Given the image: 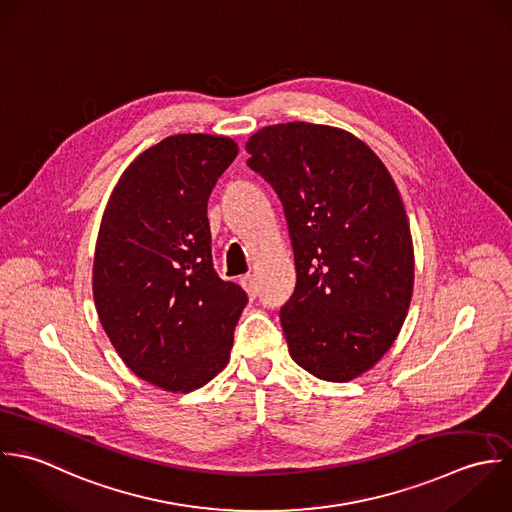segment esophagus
I'll use <instances>...</instances> for the list:
<instances>
[{"instance_id":"1","label":"esophagus","mask_w":512,"mask_h":512,"mask_svg":"<svg viewBox=\"0 0 512 512\" xmlns=\"http://www.w3.org/2000/svg\"><path fill=\"white\" fill-rule=\"evenodd\" d=\"M239 283H241V287H243L251 297H255L257 285H255V277H253V275H243V277L239 279Z\"/></svg>"}]
</instances>
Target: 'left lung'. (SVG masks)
<instances>
[{
	"mask_svg": "<svg viewBox=\"0 0 512 512\" xmlns=\"http://www.w3.org/2000/svg\"><path fill=\"white\" fill-rule=\"evenodd\" d=\"M249 168L279 194L297 287L281 308L291 358L326 382H350L390 350L413 295V241L398 186L348 130L287 122L245 144Z\"/></svg>",
	"mask_w": 512,
	"mask_h": 512,
	"instance_id": "left-lung-1",
	"label": "left lung"
}]
</instances>
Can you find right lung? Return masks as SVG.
Masks as SVG:
<instances>
[{"label": "right lung", "mask_w": 512, "mask_h": 512, "mask_svg": "<svg viewBox=\"0 0 512 512\" xmlns=\"http://www.w3.org/2000/svg\"><path fill=\"white\" fill-rule=\"evenodd\" d=\"M237 142L176 134L118 178L95 247L93 297L106 336L144 382L188 394L229 362L241 287L211 263L207 200Z\"/></svg>", "instance_id": "1"}]
</instances>
